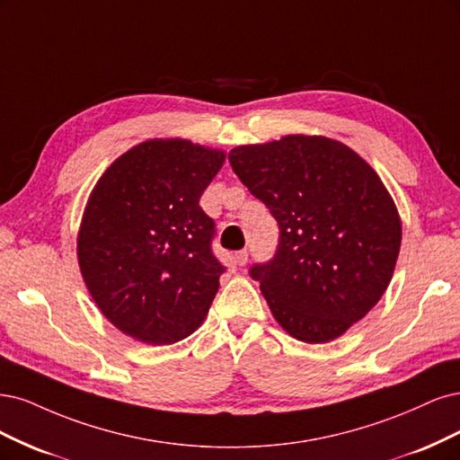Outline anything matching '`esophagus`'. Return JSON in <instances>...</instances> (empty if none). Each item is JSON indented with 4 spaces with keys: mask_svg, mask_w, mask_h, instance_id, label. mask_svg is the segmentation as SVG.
I'll list each match as a JSON object with an SVG mask.
<instances>
[{
    "mask_svg": "<svg viewBox=\"0 0 460 460\" xmlns=\"http://www.w3.org/2000/svg\"><path fill=\"white\" fill-rule=\"evenodd\" d=\"M246 261H248V252L246 250L236 252V254H234V263L239 265V268H243V265H246Z\"/></svg>",
    "mask_w": 460,
    "mask_h": 460,
    "instance_id": "1",
    "label": "esophagus"
}]
</instances>
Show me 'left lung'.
<instances>
[{
	"mask_svg": "<svg viewBox=\"0 0 460 460\" xmlns=\"http://www.w3.org/2000/svg\"><path fill=\"white\" fill-rule=\"evenodd\" d=\"M229 162L280 229L273 260L250 270L275 321L305 344L342 336L386 292L402 246L378 173L348 145L302 133L234 146Z\"/></svg>",
	"mask_w": 460,
	"mask_h": 460,
	"instance_id": "left-lung-1",
	"label": "left lung"
}]
</instances>
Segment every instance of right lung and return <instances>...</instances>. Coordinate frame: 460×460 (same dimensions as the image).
<instances>
[{"instance_id":"add662e5","label":"right lung","mask_w":460,"mask_h":460,"mask_svg":"<svg viewBox=\"0 0 460 460\" xmlns=\"http://www.w3.org/2000/svg\"><path fill=\"white\" fill-rule=\"evenodd\" d=\"M224 162L226 151L189 139H149L118 156L87 199L76 244L84 283L137 342H180L208 315L226 268L199 200Z\"/></svg>"}]
</instances>
